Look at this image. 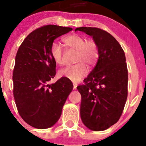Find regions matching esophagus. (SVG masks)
Returning a JSON list of instances; mask_svg holds the SVG:
<instances>
[{"mask_svg":"<svg viewBox=\"0 0 146 146\" xmlns=\"http://www.w3.org/2000/svg\"><path fill=\"white\" fill-rule=\"evenodd\" d=\"M76 87H77L76 84H73V90H76Z\"/></svg>","mask_w":146,"mask_h":146,"instance_id":"esophagus-1","label":"esophagus"}]
</instances>
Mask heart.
Returning <instances> with one entry per match:
<instances>
[{
  "label": "heart",
  "mask_w": 146,
  "mask_h": 146,
  "mask_svg": "<svg viewBox=\"0 0 146 146\" xmlns=\"http://www.w3.org/2000/svg\"><path fill=\"white\" fill-rule=\"evenodd\" d=\"M63 42L68 48L77 51L75 61L78 63L61 69L59 74L76 83L86 76L87 68L85 64L92 67L96 63L99 56L98 46L93 39L87 40L85 37L78 34L67 36L63 39ZM50 54L56 64H63L64 51L59 44L52 43L50 46Z\"/></svg>",
  "instance_id": "heart-1"
}]
</instances>
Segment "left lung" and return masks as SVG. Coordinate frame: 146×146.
Masks as SVG:
<instances>
[{
  "label": "left lung",
  "mask_w": 146,
  "mask_h": 146,
  "mask_svg": "<svg viewBox=\"0 0 146 146\" xmlns=\"http://www.w3.org/2000/svg\"><path fill=\"white\" fill-rule=\"evenodd\" d=\"M98 44L96 66L77 87L81 95L80 117L83 124L101 131L120 118L128 96V69L126 56L119 42L110 33L96 27H79Z\"/></svg>",
  "instance_id": "obj_1"
}]
</instances>
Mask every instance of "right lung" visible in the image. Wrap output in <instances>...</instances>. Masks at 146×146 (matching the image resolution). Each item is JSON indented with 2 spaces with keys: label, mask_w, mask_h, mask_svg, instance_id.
Listing matches in <instances>:
<instances>
[{
  "label": "right lung",
  "mask_w": 146,
  "mask_h": 146,
  "mask_svg": "<svg viewBox=\"0 0 146 146\" xmlns=\"http://www.w3.org/2000/svg\"><path fill=\"white\" fill-rule=\"evenodd\" d=\"M72 30L61 26H43L26 37L17 52L13 96L20 115L34 128L44 129L55 124L72 90V83L66 78L48 84L56 74L50 46L54 39Z\"/></svg>",
  "instance_id": "add662e5"
}]
</instances>
